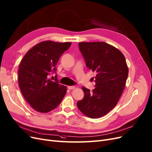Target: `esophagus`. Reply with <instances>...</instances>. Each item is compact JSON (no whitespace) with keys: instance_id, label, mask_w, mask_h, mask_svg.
Returning <instances> with one entry per match:
<instances>
[{"instance_id":"1","label":"esophagus","mask_w":152,"mask_h":152,"mask_svg":"<svg viewBox=\"0 0 152 152\" xmlns=\"http://www.w3.org/2000/svg\"><path fill=\"white\" fill-rule=\"evenodd\" d=\"M67 88L69 90H72V89L75 88V86H68Z\"/></svg>"}]
</instances>
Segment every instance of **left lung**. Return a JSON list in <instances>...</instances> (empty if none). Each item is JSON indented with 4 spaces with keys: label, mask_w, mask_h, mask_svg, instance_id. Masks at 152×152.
Returning <instances> with one entry per match:
<instances>
[{
    "label": "left lung",
    "mask_w": 152,
    "mask_h": 152,
    "mask_svg": "<svg viewBox=\"0 0 152 152\" xmlns=\"http://www.w3.org/2000/svg\"><path fill=\"white\" fill-rule=\"evenodd\" d=\"M79 48L86 66L96 75L91 91L82 87L85 96L77 102L83 114L90 118L106 115L117 105L128 76V67L122 53L104 42H80Z\"/></svg>",
    "instance_id": "left-lung-1"
}]
</instances>
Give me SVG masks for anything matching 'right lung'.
I'll list each match as a JSON object with an SVG mask.
<instances>
[{
	"instance_id": "right-lung-1",
	"label": "right lung",
	"mask_w": 152,
	"mask_h": 152,
	"mask_svg": "<svg viewBox=\"0 0 152 152\" xmlns=\"http://www.w3.org/2000/svg\"><path fill=\"white\" fill-rule=\"evenodd\" d=\"M71 45V42L43 41L29 50L20 62L18 83L22 95L32 108L47 113L60 104L67 87L58 84L49 76L56 71V66L62 53Z\"/></svg>"
}]
</instances>
